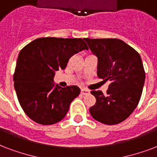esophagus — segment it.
Instances as JSON below:
<instances>
[{
  "mask_svg": "<svg viewBox=\"0 0 157 157\" xmlns=\"http://www.w3.org/2000/svg\"><path fill=\"white\" fill-rule=\"evenodd\" d=\"M81 94H83V95H87V94H90V91L88 90V89H86V88H81Z\"/></svg>",
  "mask_w": 157,
  "mask_h": 157,
  "instance_id": "1",
  "label": "esophagus"
}]
</instances>
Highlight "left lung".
<instances>
[{
	"label": "left lung",
	"mask_w": 157,
	"mask_h": 157,
	"mask_svg": "<svg viewBox=\"0 0 157 157\" xmlns=\"http://www.w3.org/2000/svg\"><path fill=\"white\" fill-rule=\"evenodd\" d=\"M84 40L98 58V76L111 82L106 95L91 91L96 103L89 108L90 114L103 124H118L132 113L141 98L146 78L141 56L118 39Z\"/></svg>",
	"instance_id": "1"
}]
</instances>
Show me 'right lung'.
<instances>
[{
  "label": "right lung",
  "mask_w": 157,
  "mask_h": 157,
  "mask_svg": "<svg viewBox=\"0 0 157 157\" xmlns=\"http://www.w3.org/2000/svg\"><path fill=\"white\" fill-rule=\"evenodd\" d=\"M88 46L82 39H36L21 49L14 74V87L21 108L42 125L59 122L73 100L78 86L61 88L54 83L55 71L64 69L69 58Z\"/></svg>",
  "instance_id": "obj_1"
}]
</instances>
